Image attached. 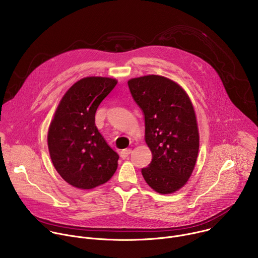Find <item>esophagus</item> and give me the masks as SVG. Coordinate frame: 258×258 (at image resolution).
<instances>
[{
	"label": "esophagus",
	"instance_id": "34e87169",
	"mask_svg": "<svg viewBox=\"0 0 258 258\" xmlns=\"http://www.w3.org/2000/svg\"><path fill=\"white\" fill-rule=\"evenodd\" d=\"M132 152V149H123L121 152H120V157L122 159H126L128 157V155L131 154Z\"/></svg>",
	"mask_w": 258,
	"mask_h": 258
}]
</instances>
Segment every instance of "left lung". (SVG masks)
I'll use <instances>...</instances> for the list:
<instances>
[{
    "mask_svg": "<svg viewBox=\"0 0 258 258\" xmlns=\"http://www.w3.org/2000/svg\"><path fill=\"white\" fill-rule=\"evenodd\" d=\"M145 117V141L152 161L142 168L146 182L160 194H170L188 181L199 151V133L192 102L173 81L145 76L127 82Z\"/></svg>",
    "mask_w": 258,
    "mask_h": 258,
    "instance_id": "left-lung-1",
    "label": "left lung"
}]
</instances>
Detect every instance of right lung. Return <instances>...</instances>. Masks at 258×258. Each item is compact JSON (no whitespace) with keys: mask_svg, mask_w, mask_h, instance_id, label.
Masks as SVG:
<instances>
[{"mask_svg":"<svg viewBox=\"0 0 258 258\" xmlns=\"http://www.w3.org/2000/svg\"><path fill=\"white\" fill-rule=\"evenodd\" d=\"M116 84L109 78L82 79L57 107L48 132L49 152L58 173L73 187L93 189L111 178L117 168L118 154L95 124L100 103Z\"/></svg>","mask_w":258,"mask_h":258,"instance_id":"obj_1","label":"right lung"}]
</instances>
